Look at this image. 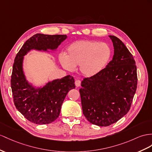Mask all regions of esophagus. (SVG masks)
Segmentation results:
<instances>
[{"label":"esophagus","mask_w":152,"mask_h":152,"mask_svg":"<svg viewBox=\"0 0 152 152\" xmlns=\"http://www.w3.org/2000/svg\"><path fill=\"white\" fill-rule=\"evenodd\" d=\"M75 85L77 87H79L81 85V81L77 80L75 81Z\"/></svg>","instance_id":"34e87169"}]
</instances>
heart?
Masks as SVG:
<instances>
[{
    "label": "heart",
    "mask_w": 152,
    "mask_h": 152,
    "mask_svg": "<svg viewBox=\"0 0 152 152\" xmlns=\"http://www.w3.org/2000/svg\"><path fill=\"white\" fill-rule=\"evenodd\" d=\"M111 56V48L107 43L83 40L70 44L65 55L60 56V61L62 67L69 71H75L79 65L83 76L92 77L106 67Z\"/></svg>",
    "instance_id": "1"
}]
</instances>
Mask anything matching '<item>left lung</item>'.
Returning a JSON list of instances; mask_svg holds the SVG:
<instances>
[{"instance_id": "1", "label": "left lung", "mask_w": 152, "mask_h": 152, "mask_svg": "<svg viewBox=\"0 0 152 152\" xmlns=\"http://www.w3.org/2000/svg\"><path fill=\"white\" fill-rule=\"evenodd\" d=\"M114 49L112 60L102 72L81 81V106L92 124L107 126L129 111L137 88L135 61L123 42L109 35Z\"/></svg>"}]
</instances>
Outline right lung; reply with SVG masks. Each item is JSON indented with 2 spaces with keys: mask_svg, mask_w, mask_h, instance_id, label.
<instances>
[{
  "mask_svg": "<svg viewBox=\"0 0 152 152\" xmlns=\"http://www.w3.org/2000/svg\"><path fill=\"white\" fill-rule=\"evenodd\" d=\"M67 35H49L38 33L27 40L15 58L11 79L14 104L17 109L29 121L45 124L54 121L60 115L61 107L70 90L75 88L73 76L36 85L29 82L23 69L24 56L31 50L55 51Z\"/></svg>",
  "mask_w": 152,
  "mask_h": 152,
  "instance_id": "obj_1",
  "label": "right lung"
}]
</instances>
